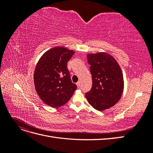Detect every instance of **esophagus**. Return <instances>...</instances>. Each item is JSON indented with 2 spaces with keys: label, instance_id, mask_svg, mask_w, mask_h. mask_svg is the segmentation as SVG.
Wrapping results in <instances>:
<instances>
[{
  "label": "esophagus",
  "instance_id": "esophagus-1",
  "mask_svg": "<svg viewBox=\"0 0 153 153\" xmlns=\"http://www.w3.org/2000/svg\"><path fill=\"white\" fill-rule=\"evenodd\" d=\"M76 85H77V87L79 88L80 87V82H78L77 83H76Z\"/></svg>",
  "mask_w": 153,
  "mask_h": 153
}]
</instances>
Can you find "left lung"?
Returning <instances> with one entry per match:
<instances>
[{"mask_svg":"<svg viewBox=\"0 0 153 153\" xmlns=\"http://www.w3.org/2000/svg\"><path fill=\"white\" fill-rule=\"evenodd\" d=\"M92 86L85 94L89 103L103 111L116 104L124 91L123 74L115 59L106 52L88 53Z\"/></svg>","mask_w":153,"mask_h":153,"instance_id":"obj_1","label":"left lung"}]
</instances>
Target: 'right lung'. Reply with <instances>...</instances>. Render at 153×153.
Masks as SVG:
<instances>
[{
  "label": "right lung",
  "instance_id": "add662e5",
  "mask_svg": "<svg viewBox=\"0 0 153 153\" xmlns=\"http://www.w3.org/2000/svg\"><path fill=\"white\" fill-rule=\"evenodd\" d=\"M75 51L55 47L40 57L34 73L35 89L40 99L47 105L58 108L66 104L76 89L67 67Z\"/></svg>",
  "mask_w": 153,
  "mask_h": 153
}]
</instances>
